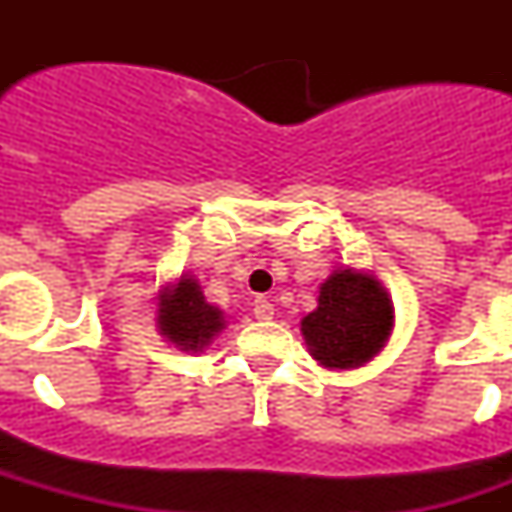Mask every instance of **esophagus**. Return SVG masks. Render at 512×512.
Instances as JSON below:
<instances>
[{"label":"esophagus","mask_w":512,"mask_h":512,"mask_svg":"<svg viewBox=\"0 0 512 512\" xmlns=\"http://www.w3.org/2000/svg\"><path fill=\"white\" fill-rule=\"evenodd\" d=\"M253 315H256V320H271L274 318V305L266 297H256L253 300Z\"/></svg>","instance_id":"obj_1"}]
</instances>
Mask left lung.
<instances>
[{
	"label": "left lung",
	"instance_id": "left-lung-1",
	"mask_svg": "<svg viewBox=\"0 0 512 512\" xmlns=\"http://www.w3.org/2000/svg\"><path fill=\"white\" fill-rule=\"evenodd\" d=\"M318 292V307L300 323L312 359L330 372L369 364L395 330V307L387 289L369 271L341 266Z\"/></svg>",
	"mask_w": 512,
	"mask_h": 512
}]
</instances>
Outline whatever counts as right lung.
Masks as SVG:
<instances>
[{"label":"right lung","mask_w":512,"mask_h":512,"mask_svg":"<svg viewBox=\"0 0 512 512\" xmlns=\"http://www.w3.org/2000/svg\"><path fill=\"white\" fill-rule=\"evenodd\" d=\"M156 328L184 354H202L225 328V312L210 305L200 282L182 271V277L158 289Z\"/></svg>","instance_id":"obj_1"}]
</instances>
